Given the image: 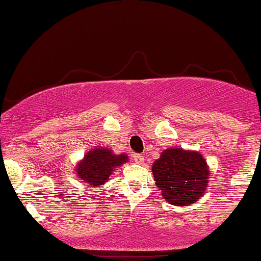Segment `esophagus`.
<instances>
[{
  "label": "esophagus",
  "instance_id": "1",
  "mask_svg": "<svg viewBox=\"0 0 261 261\" xmlns=\"http://www.w3.org/2000/svg\"><path fill=\"white\" fill-rule=\"evenodd\" d=\"M133 160L137 162V164H144V156L142 154H134Z\"/></svg>",
  "mask_w": 261,
  "mask_h": 261
}]
</instances>
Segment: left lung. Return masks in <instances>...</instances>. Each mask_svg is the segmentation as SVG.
I'll list each match as a JSON object with an SVG mask.
<instances>
[{"label": "left lung", "mask_w": 261, "mask_h": 261, "mask_svg": "<svg viewBox=\"0 0 261 261\" xmlns=\"http://www.w3.org/2000/svg\"><path fill=\"white\" fill-rule=\"evenodd\" d=\"M209 167L198 151L171 148L152 165L155 185L170 204L187 206L203 197L209 180Z\"/></svg>", "instance_id": "8db88e82"}]
</instances>
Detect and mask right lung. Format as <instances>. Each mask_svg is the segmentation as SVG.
Masks as SVG:
<instances>
[{
  "label": "right lung",
  "instance_id": "obj_1",
  "mask_svg": "<svg viewBox=\"0 0 261 261\" xmlns=\"http://www.w3.org/2000/svg\"><path fill=\"white\" fill-rule=\"evenodd\" d=\"M128 161L125 154L116 155L107 148L91 149L76 165V176L91 187H100L110 179L112 171Z\"/></svg>",
  "mask_w": 261,
  "mask_h": 261
}]
</instances>
